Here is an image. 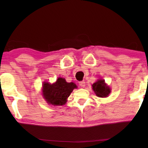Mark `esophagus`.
<instances>
[{
  "label": "esophagus",
  "instance_id": "esophagus-1",
  "mask_svg": "<svg viewBox=\"0 0 148 148\" xmlns=\"http://www.w3.org/2000/svg\"><path fill=\"white\" fill-rule=\"evenodd\" d=\"M79 84L81 86L84 88V86H85V82H84V81H79Z\"/></svg>",
  "mask_w": 148,
  "mask_h": 148
}]
</instances>
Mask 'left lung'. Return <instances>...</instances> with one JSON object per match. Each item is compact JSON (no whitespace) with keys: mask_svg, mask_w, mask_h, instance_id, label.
Returning <instances> with one entry per match:
<instances>
[{"mask_svg":"<svg viewBox=\"0 0 148 148\" xmlns=\"http://www.w3.org/2000/svg\"><path fill=\"white\" fill-rule=\"evenodd\" d=\"M92 87L96 95L99 97H107L111 92V90L106 85L104 80L99 79L93 84Z\"/></svg>","mask_w":148,"mask_h":148,"instance_id":"left-lung-1","label":"left lung"}]
</instances>
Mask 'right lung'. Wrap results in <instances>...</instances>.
I'll return each mask as SVG.
<instances>
[{
	"instance_id": "right-lung-1",
	"label": "right lung",
	"mask_w": 148,
	"mask_h": 148,
	"mask_svg": "<svg viewBox=\"0 0 148 148\" xmlns=\"http://www.w3.org/2000/svg\"><path fill=\"white\" fill-rule=\"evenodd\" d=\"M76 88L74 83H67L64 78L59 77L54 84H43V96L49 104L63 106L67 102V99L71 92Z\"/></svg>"
}]
</instances>
